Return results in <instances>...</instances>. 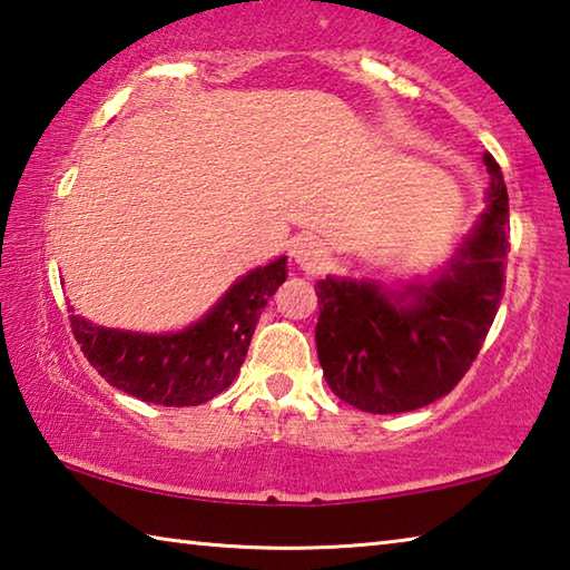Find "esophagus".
Here are the masks:
<instances>
[{
  "label": "esophagus",
  "mask_w": 570,
  "mask_h": 570,
  "mask_svg": "<svg viewBox=\"0 0 570 570\" xmlns=\"http://www.w3.org/2000/svg\"><path fill=\"white\" fill-rule=\"evenodd\" d=\"M292 258L304 268V272H322L326 264V246L322 238H316L312 234L296 236L292 240Z\"/></svg>",
  "instance_id": "34e87169"
}]
</instances>
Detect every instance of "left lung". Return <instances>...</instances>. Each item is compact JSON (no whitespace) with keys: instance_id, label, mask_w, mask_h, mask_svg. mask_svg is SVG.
Wrapping results in <instances>:
<instances>
[{"instance_id":"left-lung-1","label":"left lung","mask_w":570,"mask_h":570,"mask_svg":"<svg viewBox=\"0 0 570 570\" xmlns=\"http://www.w3.org/2000/svg\"><path fill=\"white\" fill-rule=\"evenodd\" d=\"M485 208L450 262L430 278L384 286L374 278L316 282V354L336 397L372 414L432 404L475 362L505 292L508 190L485 156Z\"/></svg>"}]
</instances>
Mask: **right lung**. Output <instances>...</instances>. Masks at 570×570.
<instances>
[{
  "instance_id": "obj_1",
  "label": "right lung",
  "mask_w": 570,
  "mask_h": 570,
  "mask_svg": "<svg viewBox=\"0 0 570 570\" xmlns=\"http://www.w3.org/2000/svg\"><path fill=\"white\" fill-rule=\"evenodd\" d=\"M286 256H278L238 276L198 322L180 332L112 330L72 314V334L112 387L163 407H196L236 380L258 316L286 282Z\"/></svg>"
}]
</instances>
